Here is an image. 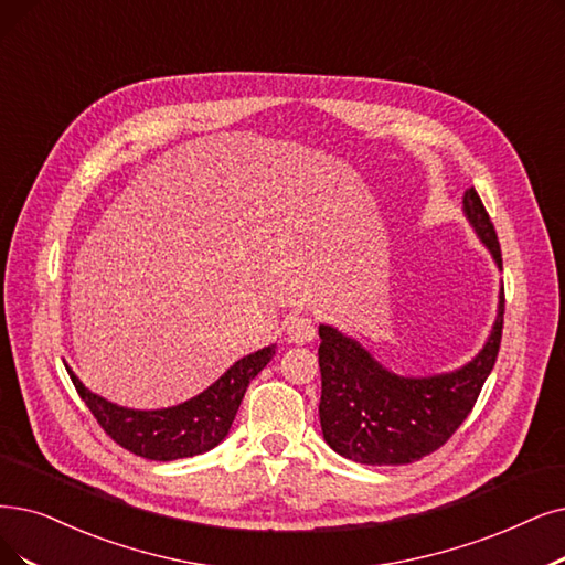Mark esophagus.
I'll return each mask as SVG.
<instances>
[{"instance_id":"esophagus-1","label":"esophagus","mask_w":565,"mask_h":565,"mask_svg":"<svg viewBox=\"0 0 565 565\" xmlns=\"http://www.w3.org/2000/svg\"><path fill=\"white\" fill-rule=\"evenodd\" d=\"M285 333H287V341L295 343V345H306L310 343L318 329H315V322L306 315H295V318H289L285 322Z\"/></svg>"}]
</instances>
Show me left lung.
Listing matches in <instances>:
<instances>
[{"mask_svg":"<svg viewBox=\"0 0 565 565\" xmlns=\"http://www.w3.org/2000/svg\"><path fill=\"white\" fill-rule=\"evenodd\" d=\"M463 215L503 268L501 245L476 190L463 194ZM503 285L499 312L482 350L468 364L436 375H398L354 338L320 324V424L327 445L366 466H403L436 452L476 405L501 348Z\"/></svg>","mask_w":565,"mask_h":565,"instance_id":"obj_1","label":"left lung"}]
</instances>
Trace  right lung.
Wrapping results in <instances>:
<instances>
[{
    "instance_id": "add662e5",
    "label": "right lung",
    "mask_w": 565,
    "mask_h": 565,
    "mask_svg": "<svg viewBox=\"0 0 565 565\" xmlns=\"http://www.w3.org/2000/svg\"><path fill=\"white\" fill-rule=\"evenodd\" d=\"M276 354V345H266L238 359L209 390L185 403L160 411H134L110 403L89 392L76 373L66 366L78 396L85 401L104 431L131 455L150 461H173L204 455L227 438L238 405L250 380Z\"/></svg>"
}]
</instances>
